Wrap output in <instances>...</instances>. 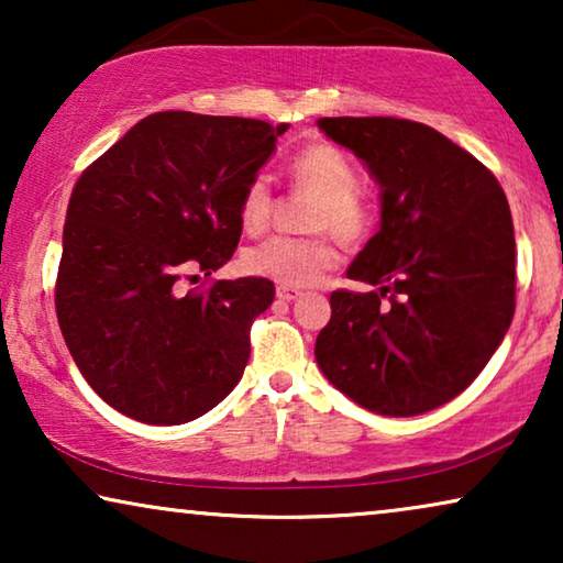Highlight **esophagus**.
Returning <instances> with one entry per match:
<instances>
[{
    "mask_svg": "<svg viewBox=\"0 0 563 563\" xmlns=\"http://www.w3.org/2000/svg\"><path fill=\"white\" fill-rule=\"evenodd\" d=\"M302 291L295 289V287H276V297L284 299V302H291V299H297Z\"/></svg>",
    "mask_w": 563,
    "mask_h": 563,
    "instance_id": "esophagus-1",
    "label": "esophagus"
}]
</instances>
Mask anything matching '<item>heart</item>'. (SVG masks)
Segmentation results:
<instances>
[{
    "instance_id": "1",
    "label": "heart",
    "mask_w": 563,
    "mask_h": 563,
    "mask_svg": "<svg viewBox=\"0 0 563 563\" xmlns=\"http://www.w3.org/2000/svg\"><path fill=\"white\" fill-rule=\"evenodd\" d=\"M291 184L299 195L314 197L305 228L325 230L345 245H356L372 233L376 212L358 197V172L349 153L333 143H312L291 158ZM274 191L266 176H253L245 184L238 220L249 235H258L274 218ZM335 264V249L325 235L312 238H272L245 251V272L282 287H310Z\"/></svg>"
}]
</instances>
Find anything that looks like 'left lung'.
<instances>
[{
    "label": "left lung",
    "instance_id": "obj_1",
    "mask_svg": "<svg viewBox=\"0 0 563 563\" xmlns=\"http://www.w3.org/2000/svg\"><path fill=\"white\" fill-rule=\"evenodd\" d=\"M379 184L376 235L338 289L314 358L353 402L389 418L435 410L472 384L515 314V230L495 174L438 130L397 118H322Z\"/></svg>",
    "mask_w": 563,
    "mask_h": 563
}]
</instances>
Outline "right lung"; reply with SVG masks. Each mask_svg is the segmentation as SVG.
Segmentation results:
<instances>
[{
    "label": "right lung",
    "mask_w": 563,
    "mask_h": 563,
    "mask_svg": "<svg viewBox=\"0 0 563 563\" xmlns=\"http://www.w3.org/2000/svg\"><path fill=\"white\" fill-rule=\"evenodd\" d=\"M289 125L156 112L79 176L56 282L60 333L89 387L148 426L210 412L251 356V322L274 302L261 276L184 291L241 241L238 202Z\"/></svg>",
    "instance_id": "right-lung-1"
}]
</instances>
